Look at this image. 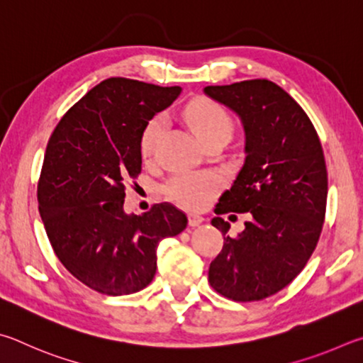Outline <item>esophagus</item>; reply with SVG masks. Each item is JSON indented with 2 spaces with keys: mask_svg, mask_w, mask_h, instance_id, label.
Listing matches in <instances>:
<instances>
[{
  "mask_svg": "<svg viewBox=\"0 0 363 363\" xmlns=\"http://www.w3.org/2000/svg\"><path fill=\"white\" fill-rule=\"evenodd\" d=\"M188 221H189V226H199L201 223H204V217H201L198 213H189L188 215Z\"/></svg>",
  "mask_w": 363,
  "mask_h": 363,
  "instance_id": "esophagus-1",
  "label": "esophagus"
}]
</instances>
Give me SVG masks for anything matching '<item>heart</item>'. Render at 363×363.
I'll use <instances>...</instances> for the list:
<instances>
[{"mask_svg": "<svg viewBox=\"0 0 363 363\" xmlns=\"http://www.w3.org/2000/svg\"><path fill=\"white\" fill-rule=\"evenodd\" d=\"M183 118L206 145L215 138H230L233 133L231 116L213 100L198 99L191 101L183 111ZM164 129L165 121L162 116H155L143 127L140 137V152L146 161L155 156ZM220 185L218 175L212 172H183L165 183L164 191L177 204L188 208H201L217 193Z\"/></svg>", "mask_w": 363, "mask_h": 363, "instance_id": "obj_1", "label": "heart"}]
</instances>
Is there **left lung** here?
Listing matches in <instances>:
<instances>
[{
	"mask_svg": "<svg viewBox=\"0 0 363 363\" xmlns=\"http://www.w3.org/2000/svg\"><path fill=\"white\" fill-rule=\"evenodd\" d=\"M204 94L236 113L245 132L244 165L215 213L252 217L236 238L228 221L212 220L225 244L208 282L230 300L258 301L287 287L313 255L325 220V157L308 114L272 81L207 86Z\"/></svg>",
	"mask_w": 363,
	"mask_h": 363,
	"instance_id": "8db88e82",
	"label": "left lung"
}]
</instances>
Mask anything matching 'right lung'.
<instances>
[{"label": "right lung", "mask_w": 363, "mask_h": 363, "mask_svg": "<svg viewBox=\"0 0 363 363\" xmlns=\"http://www.w3.org/2000/svg\"><path fill=\"white\" fill-rule=\"evenodd\" d=\"M182 87L110 78L91 89L49 138L38 182V208L57 258L89 289L130 295L156 274V250L186 228L167 202L125 213V183L142 170L140 137Z\"/></svg>", "instance_id": "1"}]
</instances>
